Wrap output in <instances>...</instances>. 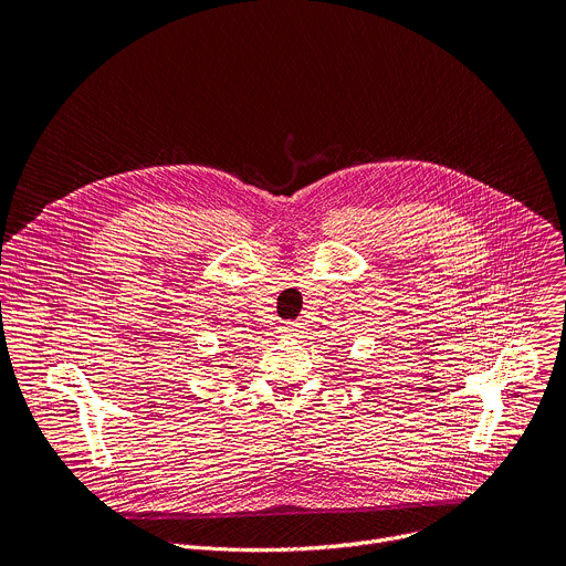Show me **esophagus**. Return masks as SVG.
<instances>
[{
  "label": "esophagus",
  "instance_id": "esophagus-1",
  "mask_svg": "<svg viewBox=\"0 0 566 566\" xmlns=\"http://www.w3.org/2000/svg\"><path fill=\"white\" fill-rule=\"evenodd\" d=\"M300 332H302L300 322H286V325H282V327L277 329V334H280L282 338H293V336H297Z\"/></svg>",
  "mask_w": 566,
  "mask_h": 566
}]
</instances>
